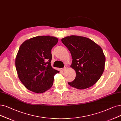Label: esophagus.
<instances>
[{
	"label": "esophagus",
	"instance_id": "obj_1",
	"mask_svg": "<svg viewBox=\"0 0 121 121\" xmlns=\"http://www.w3.org/2000/svg\"><path fill=\"white\" fill-rule=\"evenodd\" d=\"M67 69V65H65L64 68L62 69V70H65Z\"/></svg>",
	"mask_w": 121,
	"mask_h": 121
}]
</instances>
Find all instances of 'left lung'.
Listing matches in <instances>:
<instances>
[{
    "label": "left lung",
    "instance_id": "left-lung-1",
    "mask_svg": "<svg viewBox=\"0 0 121 121\" xmlns=\"http://www.w3.org/2000/svg\"><path fill=\"white\" fill-rule=\"evenodd\" d=\"M61 41L71 53L70 67L76 72L75 78L68 84L78 89L93 86L104 70L105 56L102 48L90 39L81 36H67Z\"/></svg>",
    "mask_w": 121,
    "mask_h": 121
}]
</instances>
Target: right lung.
<instances>
[{
    "instance_id": "1",
    "label": "right lung",
    "mask_w": 121,
    "mask_h": 121,
    "mask_svg": "<svg viewBox=\"0 0 121 121\" xmlns=\"http://www.w3.org/2000/svg\"><path fill=\"white\" fill-rule=\"evenodd\" d=\"M58 39L50 36L35 37L19 48L15 65L19 79L25 87L37 93L51 88L54 75L60 72L51 66V50Z\"/></svg>"
}]
</instances>
